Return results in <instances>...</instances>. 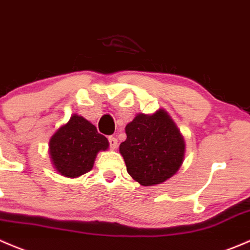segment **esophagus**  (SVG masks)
<instances>
[{
    "mask_svg": "<svg viewBox=\"0 0 250 250\" xmlns=\"http://www.w3.org/2000/svg\"><path fill=\"white\" fill-rule=\"evenodd\" d=\"M108 141H109L110 149H113V150H114V149H117V146H118V140H117V138L109 137V138H108Z\"/></svg>",
    "mask_w": 250,
    "mask_h": 250,
    "instance_id": "1",
    "label": "esophagus"
}]
</instances>
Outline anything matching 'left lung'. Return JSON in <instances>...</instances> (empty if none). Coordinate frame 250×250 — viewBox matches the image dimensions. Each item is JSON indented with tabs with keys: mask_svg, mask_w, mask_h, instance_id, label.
I'll use <instances>...</instances> for the list:
<instances>
[{
	"mask_svg": "<svg viewBox=\"0 0 250 250\" xmlns=\"http://www.w3.org/2000/svg\"><path fill=\"white\" fill-rule=\"evenodd\" d=\"M119 151L127 173L143 187L161 184L178 172L184 161L185 141L171 115L160 108L138 113L125 127Z\"/></svg>",
	"mask_w": 250,
	"mask_h": 250,
	"instance_id": "obj_1",
	"label": "left lung"
}]
</instances>
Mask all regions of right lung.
I'll return each instance as SVG.
<instances>
[{
    "mask_svg": "<svg viewBox=\"0 0 250 250\" xmlns=\"http://www.w3.org/2000/svg\"><path fill=\"white\" fill-rule=\"evenodd\" d=\"M109 142L97 132L96 126L82 115L72 114L49 141V155L56 172L77 178L91 171L99 151L107 150Z\"/></svg>",
    "mask_w": 250,
    "mask_h": 250,
    "instance_id": "add662e5",
    "label": "right lung"
}]
</instances>
